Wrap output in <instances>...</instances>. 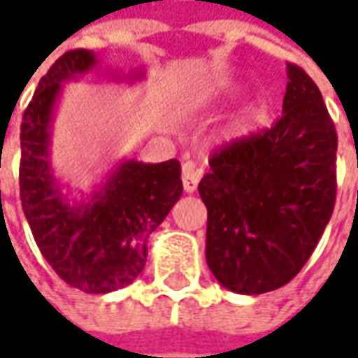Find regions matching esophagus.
<instances>
[{
	"instance_id": "obj_1",
	"label": "esophagus",
	"mask_w": 358,
	"mask_h": 358,
	"mask_svg": "<svg viewBox=\"0 0 358 358\" xmlns=\"http://www.w3.org/2000/svg\"><path fill=\"white\" fill-rule=\"evenodd\" d=\"M199 171L195 169L193 163H183V189L185 193H195L199 185Z\"/></svg>"
}]
</instances>
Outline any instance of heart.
I'll list each match as a JSON object with an SVG mask.
<instances>
[{"label":"heart","mask_w":358,"mask_h":358,"mask_svg":"<svg viewBox=\"0 0 358 358\" xmlns=\"http://www.w3.org/2000/svg\"><path fill=\"white\" fill-rule=\"evenodd\" d=\"M247 125H249V113H247V115H243V117H237L235 121H231V123L227 125V129L219 135V141H223V143L235 141L237 137H241V135L245 133Z\"/></svg>","instance_id":"1"}]
</instances>
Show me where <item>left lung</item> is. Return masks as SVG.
Segmentation results:
<instances>
[{
    "label": "left lung",
    "instance_id": "left-lung-1",
    "mask_svg": "<svg viewBox=\"0 0 358 358\" xmlns=\"http://www.w3.org/2000/svg\"><path fill=\"white\" fill-rule=\"evenodd\" d=\"M287 77L279 121L217 151L199 183L207 265L239 295L291 281L335 207L337 131L315 81L293 63Z\"/></svg>",
    "mask_w": 358,
    "mask_h": 358
}]
</instances>
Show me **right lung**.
I'll return each instance as SVG.
<instances>
[{
	"mask_svg": "<svg viewBox=\"0 0 358 358\" xmlns=\"http://www.w3.org/2000/svg\"><path fill=\"white\" fill-rule=\"evenodd\" d=\"M101 69L90 49L67 51L39 79L21 123L20 195L35 243L63 281L105 295L135 281L147 261V239L183 193L181 163L121 159L87 197H71L51 165V129L63 83ZM143 71L113 76L141 81Z\"/></svg>",
	"mask_w": 358,
	"mask_h": 358,
	"instance_id": "obj_1",
	"label": "right lung"
}]
</instances>
